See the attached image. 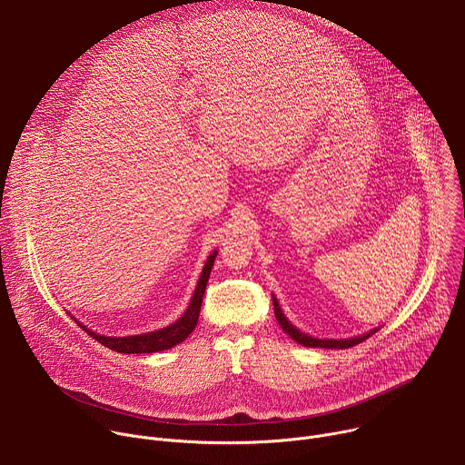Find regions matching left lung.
Here are the masks:
<instances>
[{
    "label": "left lung",
    "instance_id": "8db88e82",
    "mask_svg": "<svg viewBox=\"0 0 465 465\" xmlns=\"http://www.w3.org/2000/svg\"><path fill=\"white\" fill-rule=\"evenodd\" d=\"M272 302H274V312H276V318H278V323L282 325V329L285 331V333L298 344L305 346V348H325V350H346V348H351V346H357L361 344L362 341L370 339L371 335H375L379 327H373L370 331H366V333L362 335H357V337H348V339H316L312 335H307L303 333V331H300L283 312L278 298L272 294Z\"/></svg>",
    "mask_w": 465,
    "mask_h": 465
}]
</instances>
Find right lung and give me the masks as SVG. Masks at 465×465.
Segmentation results:
<instances>
[{"label":"right lung","mask_w":465,"mask_h":465,"mask_svg":"<svg viewBox=\"0 0 465 465\" xmlns=\"http://www.w3.org/2000/svg\"><path fill=\"white\" fill-rule=\"evenodd\" d=\"M217 253H219V250H213L210 253V257L206 259L201 278H198V282H196L194 292H193L183 314L162 329L149 331V333H140V335H128V337H106V335H99V333H95V331L88 329L83 322H79V320H75V322L86 331L92 339H95L97 342H101L103 346H106L112 351H117V353L140 355V353H156V351L171 350L176 344L183 342L196 327L198 314H201V307H203V298L206 292V285H208L212 269L215 264ZM72 318H75V316H72Z\"/></svg>","instance_id":"obj_1"}]
</instances>
